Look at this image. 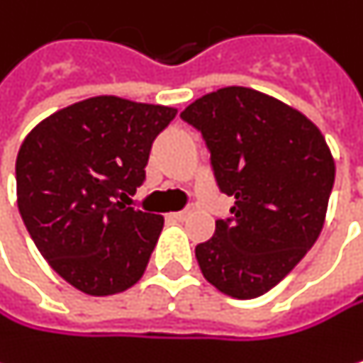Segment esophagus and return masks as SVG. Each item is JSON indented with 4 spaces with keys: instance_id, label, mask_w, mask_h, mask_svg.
<instances>
[{
    "instance_id": "34e87169",
    "label": "esophagus",
    "mask_w": 363,
    "mask_h": 363,
    "mask_svg": "<svg viewBox=\"0 0 363 363\" xmlns=\"http://www.w3.org/2000/svg\"><path fill=\"white\" fill-rule=\"evenodd\" d=\"M189 217V211H178V213H169L172 221H185Z\"/></svg>"
}]
</instances>
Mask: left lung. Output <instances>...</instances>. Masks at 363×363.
Here are the masks:
<instances>
[{"label": "left lung", "instance_id": "obj_1", "mask_svg": "<svg viewBox=\"0 0 363 363\" xmlns=\"http://www.w3.org/2000/svg\"><path fill=\"white\" fill-rule=\"evenodd\" d=\"M202 133L217 185L235 198L230 219L196 247L204 279L256 299L286 277L318 239L335 163L320 128L295 107L252 88L204 94L180 113Z\"/></svg>", "mask_w": 363, "mask_h": 363}]
</instances>
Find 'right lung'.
<instances>
[{
	"instance_id": "right-lung-1",
	"label": "right lung",
	"mask_w": 363,
	"mask_h": 363,
	"mask_svg": "<svg viewBox=\"0 0 363 363\" xmlns=\"http://www.w3.org/2000/svg\"><path fill=\"white\" fill-rule=\"evenodd\" d=\"M176 109L92 96L40 120L16 155V204L43 258L92 297L142 279L163 217L133 206L155 138Z\"/></svg>"
}]
</instances>
